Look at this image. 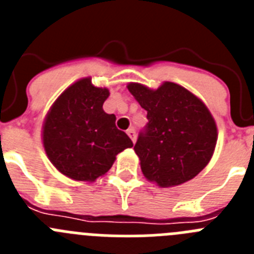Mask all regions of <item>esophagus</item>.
Instances as JSON below:
<instances>
[{
	"mask_svg": "<svg viewBox=\"0 0 254 254\" xmlns=\"http://www.w3.org/2000/svg\"><path fill=\"white\" fill-rule=\"evenodd\" d=\"M127 134L129 136V138L132 140V142H134V141H136V131H134L133 128H129L128 131H127Z\"/></svg>",
	"mask_w": 254,
	"mask_h": 254,
	"instance_id": "1",
	"label": "esophagus"
}]
</instances>
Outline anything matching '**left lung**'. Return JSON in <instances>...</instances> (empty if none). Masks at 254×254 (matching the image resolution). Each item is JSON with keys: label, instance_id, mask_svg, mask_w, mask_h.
Masks as SVG:
<instances>
[{"label": "left lung", "instance_id": "8db88e82", "mask_svg": "<svg viewBox=\"0 0 254 254\" xmlns=\"http://www.w3.org/2000/svg\"><path fill=\"white\" fill-rule=\"evenodd\" d=\"M129 93L147 112V125L133 150L141 170L159 187L179 186L194 178L210 161L217 128L202 100L174 82L156 90L131 82Z\"/></svg>", "mask_w": 254, "mask_h": 254}]
</instances>
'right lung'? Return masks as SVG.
Masks as SVG:
<instances>
[{"label":"right lung","mask_w":254,"mask_h":254,"mask_svg":"<svg viewBox=\"0 0 254 254\" xmlns=\"http://www.w3.org/2000/svg\"><path fill=\"white\" fill-rule=\"evenodd\" d=\"M109 96L90 77L68 86L53 103L43 125V146L51 163L73 181L94 182L111 169L131 138L116 127V116L103 111Z\"/></svg>","instance_id":"1"}]
</instances>
